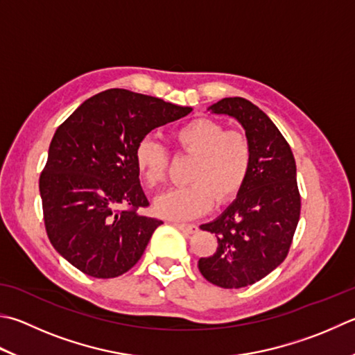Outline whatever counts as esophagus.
Instances as JSON below:
<instances>
[{
	"mask_svg": "<svg viewBox=\"0 0 355 355\" xmlns=\"http://www.w3.org/2000/svg\"><path fill=\"white\" fill-rule=\"evenodd\" d=\"M173 225L178 227L179 230H182L185 233H195L198 230V225L195 224H180V223H173Z\"/></svg>",
	"mask_w": 355,
	"mask_h": 355,
	"instance_id": "esophagus-1",
	"label": "esophagus"
}]
</instances>
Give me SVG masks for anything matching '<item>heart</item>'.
<instances>
[{"label":"heart","mask_w":355,"mask_h":355,"mask_svg":"<svg viewBox=\"0 0 355 355\" xmlns=\"http://www.w3.org/2000/svg\"><path fill=\"white\" fill-rule=\"evenodd\" d=\"M179 150L195 155L189 180L191 184L164 193L155 200V211L170 220H187L202 215L216 204L229 202L243 189L252 164V148L244 132L225 130L213 119H193L171 132ZM139 175L150 189L164 182L170 153L155 139L145 137L135 150Z\"/></svg>","instance_id":"obj_1"}]
</instances>
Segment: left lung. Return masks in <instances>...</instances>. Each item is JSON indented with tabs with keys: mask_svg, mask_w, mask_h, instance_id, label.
I'll use <instances>...</instances> for the list:
<instances>
[{
	"mask_svg": "<svg viewBox=\"0 0 355 355\" xmlns=\"http://www.w3.org/2000/svg\"><path fill=\"white\" fill-rule=\"evenodd\" d=\"M209 111L236 119L252 148V164L236 199L200 229L215 233L218 249L198 261L211 284L239 289L269 275L289 253L302 198L289 144L257 105L227 97Z\"/></svg>",
	"mask_w": 355,
	"mask_h": 355,
	"instance_id": "8db88e82",
	"label": "left lung"
}]
</instances>
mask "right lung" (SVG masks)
Masks as SVG:
<instances>
[{
	"label": "right lung",
	"mask_w": 355,
	"mask_h": 355,
	"mask_svg": "<svg viewBox=\"0 0 355 355\" xmlns=\"http://www.w3.org/2000/svg\"><path fill=\"white\" fill-rule=\"evenodd\" d=\"M190 106L126 89L92 96L58 126L40 176L51 244L78 270L116 278L135 266L162 220L148 207L135 150L151 130L190 114Z\"/></svg>",
	"instance_id": "obj_1"
}]
</instances>
